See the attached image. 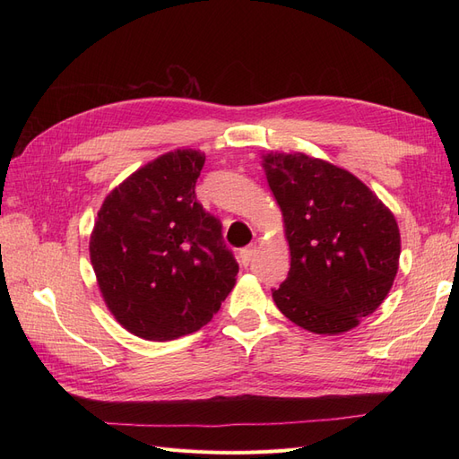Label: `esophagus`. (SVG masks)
<instances>
[{"instance_id": "34e87169", "label": "esophagus", "mask_w": 459, "mask_h": 459, "mask_svg": "<svg viewBox=\"0 0 459 459\" xmlns=\"http://www.w3.org/2000/svg\"><path fill=\"white\" fill-rule=\"evenodd\" d=\"M255 251H256L255 245H248V247L241 248V251H239V262H241V266H248V262H251V258L255 256Z\"/></svg>"}]
</instances>
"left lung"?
<instances>
[{"label":"left lung","instance_id":"left-lung-1","mask_svg":"<svg viewBox=\"0 0 459 459\" xmlns=\"http://www.w3.org/2000/svg\"><path fill=\"white\" fill-rule=\"evenodd\" d=\"M290 253L272 290L280 312L316 335H341L381 307L400 264L396 218L352 172L307 152H262Z\"/></svg>","mask_w":459,"mask_h":459}]
</instances>
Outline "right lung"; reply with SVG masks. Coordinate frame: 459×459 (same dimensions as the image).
<instances>
[{"instance_id":"obj_1","label":"right lung","mask_w":459,"mask_h":459,"mask_svg":"<svg viewBox=\"0 0 459 459\" xmlns=\"http://www.w3.org/2000/svg\"><path fill=\"white\" fill-rule=\"evenodd\" d=\"M204 152L174 149L149 160L105 197L90 260L108 312L132 335L174 341L220 310L239 264L220 221L195 197Z\"/></svg>"}]
</instances>
